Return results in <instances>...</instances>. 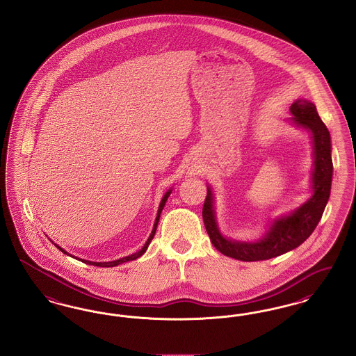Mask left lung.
I'll use <instances>...</instances> for the list:
<instances>
[{"label":"left lung","mask_w":356,"mask_h":356,"mask_svg":"<svg viewBox=\"0 0 356 356\" xmlns=\"http://www.w3.org/2000/svg\"><path fill=\"white\" fill-rule=\"evenodd\" d=\"M291 113L294 114L293 120L295 124L309 129L312 133L315 154V166L312 174L314 195L291 216L277 219L271 230L259 242L242 243L232 242L220 235L213 210V194L207 187V195L202 209L204 227L214 248L226 257L243 262H257L275 258L302 245L315 230L323 216L331 191L332 178L330 133L312 102L306 99H296L291 105Z\"/></svg>","instance_id":"8db88e82"}]
</instances>
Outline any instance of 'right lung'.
Segmentation results:
<instances>
[{"mask_svg":"<svg viewBox=\"0 0 356 356\" xmlns=\"http://www.w3.org/2000/svg\"><path fill=\"white\" fill-rule=\"evenodd\" d=\"M171 190H169L166 194H165V197L162 198V201H161V204H159V209H158V214H156V218H155V223L154 227H153V232L150 234V236H149V239H147V242L145 243V246L142 248L140 251L138 252H136V254H133V255H129V257H124V258H121V259H118V261H113V262H90V261H83V259H79L81 262L86 263V264H93V266H97V267H114V266H118V264H121V263L127 262V261H134V259H137L139 258L140 255H143L145 254V251L147 250L149 248V245H150V242H152V239L154 238L155 230H156V226H158V220H159V217H161V213H162V209H163V206H165V203L168 201V198H169V195H170ZM58 248V246H57ZM61 250L63 254H67L63 248H58ZM69 255V254H67Z\"/></svg>","mask_w":356,"mask_h":356,"instance_id":"obj_1","label":"right lung"}]
</instances>
